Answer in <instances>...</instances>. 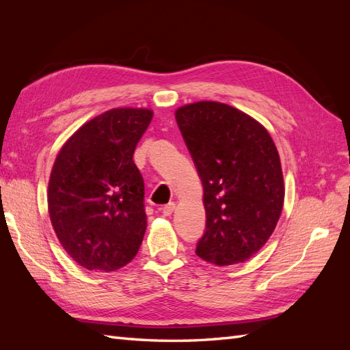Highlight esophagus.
Returning <instances> with one entry per match:
<instances>
[{"instance_id": "esophagus-1", "label": "esophagus", "mask_w": 350, "mask_h": 350, "mask_svg": "<svg viewBox=\"0 0 350 350\" xmlns=\"http://www.w3.org/2000/svg\"><path fill=\"white\" fill-rule=\"evenodd\" d=\"M174 210H175V203H167L162 207V213L163 216H171L174 213Z\"/></svg>"}]
</instances>
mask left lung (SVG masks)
<instances>
[{
  "instance_id": "obj_1",
  "label": "left lung",
  "mask_w": 350,
  "mask_h": 350,
  "mask_svg": "<svg viewBox=\"0 0 350 350\" xmlns=\"http://www.w3.org/2000/svg\"><path fill=\"white\" fill-rule=\"evenodd\" d=\"M175 118L204 189L206 230L196 254L230 266L258 252L282 213L280 157L261 124L219 102L179 108Z\"/></svg>"
}]
</instances>
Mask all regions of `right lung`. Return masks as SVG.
Here are the masks:
<instances>
[{
	"label": "right lung",
	"mask_w": 350,
	"mask_h": 350,
	"mask_svg": "<svg viewBox=\"0 0 350 350\" xmlns=\"http://www.w3.org/2000/svg\"><path fill=\"white\" fill-rule=\"evenodd\" d=\"M152 116L134 108L105 112L74 133L55 159L51 221L61 245L84 269L118 270L139 252L147 221L144 181L133 154Z\"/></svg>",
	"instance_id": "add662e5"
}]
</instances>
